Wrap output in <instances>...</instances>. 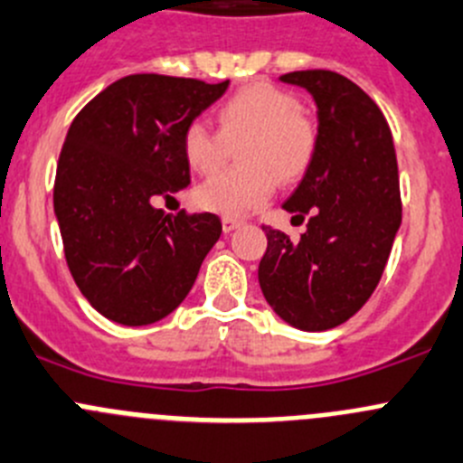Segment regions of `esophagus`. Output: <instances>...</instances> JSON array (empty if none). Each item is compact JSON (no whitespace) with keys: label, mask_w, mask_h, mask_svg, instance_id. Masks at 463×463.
Segmentation results:
<instances>
[{"label":"esophagus","mask_w":463,"mask_h":463,"mask_svg":"<svg viewBox=\"0 0 463 463\" xmlns=\"http://www.w3.org/2000/svg\"><path fill=\"white\" fill-rule=\"evenodd\" d=\"M241 219H235V217H223L222 219V226H223V232H232L235 231V228H240L241 226Z\"/></svg>","instance_id":"1"}]
</instances>
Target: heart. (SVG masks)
<instances>
[{
  "label": "heart",
  "mask_w": 463,
  "mask_h": 463,
  "mask_svg": "<svg viewBox=\"0 0 463 463\" xmlns=\"http://www.w3.org/2000/svg\"><path fill=\"white\" fill-rule=\"evenodd\" d=\"M217 133L192 122L183 133V156L196 174L219 172L226 145L240 142L244 167L219 174L196 190V203L223 217H241L273 194L278 178L296 181L317 151V127L300 112L294 94L269 83H253L219 103Z\"/></svg>",
  "instance_id": "obj_1"
}]
</instances>
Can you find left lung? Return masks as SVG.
Listing matches in <instances>:
<instances>
[{
    "label": "left lung",
    "instance_id": "left-lung-1",
    "mask_svg": "<svg viewBox=\"0 0 463 463\" xmlns=\"http://www.w3.org/2000/svg\"><path fill=\"white\" fill-rule=\"evenodd\" d=\"M318 108L317 151L282 208L305 223L298 240L262 226L258 278L267 303L300 330H330L378 287L401 228L402 203L392 128L378 103L330 70L282 74Z\"/></svg>",
    "mask_w": 463,
    "mask_h": 463
}]
</instances>
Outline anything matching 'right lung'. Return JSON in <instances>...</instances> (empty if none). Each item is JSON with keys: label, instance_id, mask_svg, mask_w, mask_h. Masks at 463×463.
I'll return each instance as SVG.
<instances>
[{"label": "right lung", "instance_id": "right-lung-1", "mask_svg": "<svg viewBox=\"0 0 463 463\" xmlns=\"http://www.w3.org/2000/svg\"><path fill=\"white\" fill-rule=\"evenodd\" d=\"M226 88L124 76L85 103L67 131L53 210L76 287L110 321L149 326L174 312L222 235L217 214H165L154 201L190 185L183 133Z\"/></svg>", "mask_w": 463, "mask_h": 463}]
</instances>
